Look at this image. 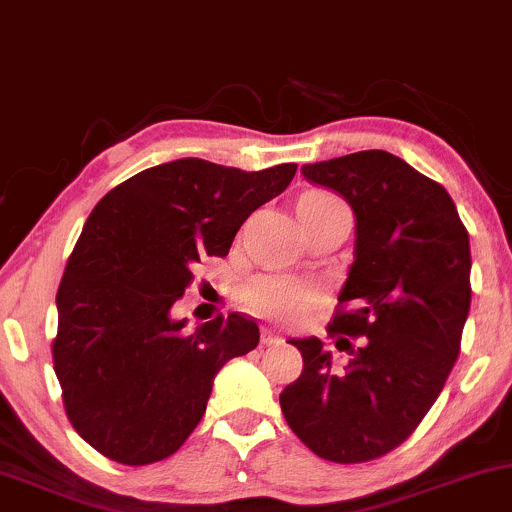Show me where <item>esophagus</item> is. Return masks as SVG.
I'll return each mask as SVG.
<instances>
[{
	"instance_id": "1",
	"label": "esophagus",
	"mask_w": 512,
	"mask_h": 512,
	"mask_svg": "<svg viewBox=\"0 0 512 512\" xmlns=\"http://www.w3.org/2000/svg\"><path fill=\"white\" fill-rule=\"evenodd\" d=\"M262 343H267V346H279V343H283V338L276 334L274 329L264 326V329H262Z\"/></svg>"
}]
</instances>
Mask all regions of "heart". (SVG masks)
<instances>
[{"label": "heart", "instance_id": "b5f03b06", "mask_svg": "<svg viewBox=\"0 0 512 512\" xmlns=\"http://www.w3.org/2000/svg\"><path fill=\"white\" fill-rule=\"evenodd\" d=\"M303 202H331L336 197L326 193H307L300 197ZM319 300V288L315 283L295 279L288 274H264L257 276L243 288V303L255 315L276 319V322H291L305 315Z\"/></svg>", "mask_w": 512, "mask_h": 512}]
</instances>
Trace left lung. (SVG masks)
Masks as SVG:
<instances>
[{
  "mask_svg": "<svg viewBox=\"0 0 512 512\" xmlns=\"http://www.w3.org/2000/svg\"><path fill=\"white\" fill-rule=\"evenodd\" d=\"M355 214V262L319 338H291L303 374L281 391L293 434L331 463H367L415 432L458 360L470 312V236L451 195L384 150L303 166ZM350 337L358 338L353 347Z\"/></svg>",
  "mask_w": 512,
  "mask_h": 512,
  "instance_id": "8db88e82",
  "label": "left lung"
}]
</instances>
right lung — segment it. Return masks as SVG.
Listing matches in <instances>:
<instances>
[{
    "instance_id": "right-lung-1",
    "label": "right lung",
    "mask_w": 512,
    "mask_h": 512,
    "mask_svg": "<svg viewBox=\"0 0 512 512\" xmlns=\"http://www.w3.org/2000/svg\"><path fill=\"white\" fill-rule=\"evenodd\" d=\"M298 164L240 171L176 159L109 190L59 283L54 372L73 429L104 458L150 465L193 434L214 377L260 343L231 312L186 334L171 307L200 257H226L243 221L281 195Z\"/></svg>"
}]
</instances>
